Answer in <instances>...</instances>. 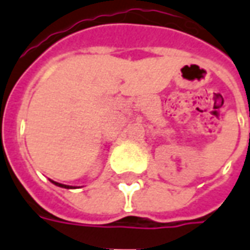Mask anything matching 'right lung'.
<instances>
[{"mask_svg":"<svg viewBox=\"0 0 250 250\" xmlns=\"http://www.w3.org/2000/svg\"><path fill=\"white\" fill-rule=\"evenodd\" d=\"M50 181H51L52 184H55V186H58V187H62V188H67V189H69V188H73L71 186H64V184H61V183H57V181H52V180H50Z\"/></svg>","mask_w":250,"mask_h":250,"instance_id":"add662e5","label":"right lung"}]
</instances>
